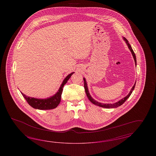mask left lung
Here are the masks:
<instances>
[{
    "mask_svg": "<svg viewBox=\"0 0 156 156\" xmlns=\"http://www.w3.org/2000/svg\"><path fill=\"white\" fill-rule=\"evenodd\" d=\"M123 39H124V40L126 41V44L127 45V46H128L129 50H130V51L132 52V54L133 57L134 59V61H135V64H136H136H136V55H135V54H134V52L133 50V49H132L131 45L129 43L128 40L126 39V38L123 37ZM83 81H84V88H85V90L87 96L88 98L89 101H90L92 104H94V105H97V106H101V107H102V108H117V107H119L120 106H121L122 104H123V103H125V102L126 100L130 96V95L132 94V92L133 91L134 87H135V85H136V82H135V83L134 84L133 87H132V88L131 89L130 92H129V94L126 97H125L124 98H123L122 99H121L120 101H119L116 102V103H115V104H105L98 102H97V101L94 100V99L91 97V96H90V94H89L88 89V87H87V82H86V80H85V79L84 78H83Z\"/></svg>",
    "mask_w": 156,
    "mask_h": 156,
    "instance_id": "1",
    "label": "left lung"
}]
</instances>
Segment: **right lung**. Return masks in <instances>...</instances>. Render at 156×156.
Returning <instances> with one entry per match:
<instances>
[{
  "instance_id": "add662e5",
  "label": "right lung",
  "mask_w": 156,
  "mask_h": 156,
  "mask_svg": "<svg viewBox=\"0 0 156 156\" xmlns=\"http://www.w3.org/2000/svg\"><path fill=\"white\" fill-rule=\"evenodd\" d=\"M74 73H72L68 75L67 77L62 82L58 91L55 94L54 96L45 99H36L34 98L27 97L24 94L22 93L23 96L27 101V103L30 105L31 107L34 109H37L40 110H48V109H52L57 107L59 105L61 101V94L63 90V88L64 85L67 83L68 80L71 76Z\"/></svg>"
}]
</instances>
